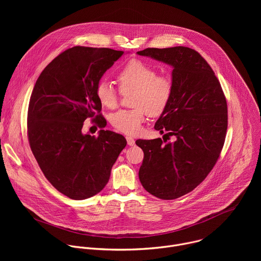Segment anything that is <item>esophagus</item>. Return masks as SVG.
I'll use <instances>...</instances> for the list:
<instances>
[{"label":"esophagus","instance_id":"obj_1","mask_svg":"<svg viewBox=\"0 0 261 261\" xmlns=\"http://www.w3.org/2000/svg\"><path fill=\"white\" fill-rule=\"evenodd\" d=\"M126 139H127V143H128V145L133 146V145L135 144V140H134V138H132V137H130V136H127V137H126Z\"/></svg>","mask_w":261,"mask_h":261}]
</instances>
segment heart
<instances>
[{"mask_svg":"<svg viewBox=\"0 0 261 261\" xmlns=\"http://www.w3.org/2000/svg\"><path fill=\"white\" fill-rule=\"evenodd\" d=\"M118 82L123 94L132 93L130 110H119L110 118L117 130L128 134H137L145 116L157 117L164 113L173 94V82L166 74H157L156 68L139 60L125 64L118 73ZM100 103L108 108L117 106L119 93L106 81H100L95 90Z\"/></svg>","mask_w":261,"mask_h":261,"instance_id":"heart-1","label":"heart"}]
</instances>
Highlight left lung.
<instances>
[{
	"label": "left lung",
	"mask_w": 261,
	"mask_h": 261,
	"mask_svg": "<svg viewBox=\"0 0 261 261\" xmlns=\"http://www.w3.org/2000/svg\"><path fill=\"white\" fill-rule=\"evenodd\" d=\"M172 66L173 94L155 129L163 139H138L143 161L139 179L152 195L171 200L194 190L207 176L224 145L228 116L220 82L196 50L174 46L137 53ZM174 137L169 143L167 139Z\"/></svg>",
	"instance_id": "left-lung-1"
}]
</instances>
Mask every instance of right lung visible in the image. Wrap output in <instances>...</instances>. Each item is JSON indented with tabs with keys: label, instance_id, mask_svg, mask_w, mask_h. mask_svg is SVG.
Segmentation results:
<instances>
[{
	"label": "right lung",
	"instance_id": "add662e5",
	"mask_svg": "<svg viewBox=\"0 0 261 261\" xmlns=\"http://www.w3.org/2000/svg\"><path fill=\"white\" fill-rule=\"evenodd\" d=\"M123 55L106 47L74 46L44 68L33 89L28 109L30 147L48 181L71 199L99 193L127 144L123 135L109 130H100L97 137L82 132L87 119L105 127L95 90Z\"/></svg>",
	"mask_w": 261,
	"mask_h": 261
}]
</instances>
